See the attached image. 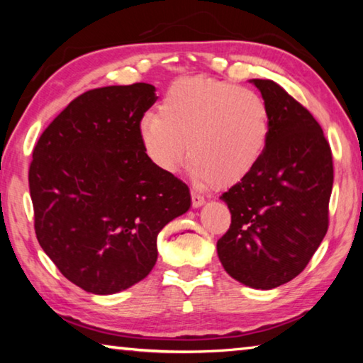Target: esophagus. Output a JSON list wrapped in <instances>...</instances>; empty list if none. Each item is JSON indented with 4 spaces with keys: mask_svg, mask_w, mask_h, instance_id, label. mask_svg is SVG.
Here are the masks:
<instances>
[{
    "mask_svg": "<svg viewBox=\"0 0 363 363\" xmlns=\"http://www.w3.org/2000/svg\"><path fill=\"white\" fill-rule=\"evenodd\" d=\"M190 196H192V206H194V208H199V206H201V205L205 203L203 196H201L200 194L194 192V190H192V194H190Z\"/></svg>",
    "mask_w": 363,
    "mask_h": 363,
    "instance_id": "1",
    "label": "esophagus"
}]
</instances>
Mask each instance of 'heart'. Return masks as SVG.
Instances as JSON below:
<instances>
[{
  "instance_id": "1",
  "label": "heart",
  "mask_w": 363,
  "mask_h": 363,
  "mask_svg": "<svg viewBox=\"0 0 363 363\" xmlns=\"http://www.w3.org/2000/svg\"><path fill=\"white\" fill-rule=\"evenodd\" d=\"M269 136L270 110L259 93L206 77L177 79L158 115L144 116L139 126L143 149L158 169H179L189 147L195 179L219 187L255 169Z\"/></svg>"
}]
</instances>
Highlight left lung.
<instances>
[{
    "label": "left lung",
    "instance_id": "left-lung-1",
    "mask_svg": "<svg viewBox=\"0 0 363 363\" xmlns=\"http://www.w3.org/2000/svg\"><path fill=\"white\" fill-rule=\"evenodd\" d=\"M270 110L255 169L220 195L230 227L218 256L232 279L270 290L303 272L328 230L333 155L317 120L272 79H251Z\"/></svg>",
    "mask_w": 363,
    "mask_h": 363
}]
</instances>
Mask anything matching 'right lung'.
Listing matches in <instances>:
<instances>
[{
    "label": "right lung",
    "instance_id": "add662e5",
    "mask_svg": "<svg viewBox=\"0 0 363 363\" xmlns=\"http://www.w3.org/2000/svg\"><path fill=\"white\" fill-rule=\"evenodd\" d=\"M155 101L147 83L86 91L33 149L36 238L88 293L113 294L145 279L160 230L190 208L189 187L158 169L140 144V121Z\"/></svg>",
    "mask_w": 363,
    "mask_h": 363
}]
</instances>
